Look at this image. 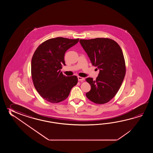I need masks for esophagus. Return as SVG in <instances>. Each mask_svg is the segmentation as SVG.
Segmentation results:
<instances>
[{
	"label": "esophagus",
	"instance_id": "34e87169",
	"mask_svg": "<svg viewBox=\"0 0 153 153\" xmlns=\"http://www.w3.org/2000/svg\"><path fill=\"white\" fill-rule=\"evenodd\" d=\"M78 80L79 81H83L84 80L85 78L81 77V76H78Z\"/></svg>",
	"mask_w": 153,
	"mask_h": 153
}]
</instances>
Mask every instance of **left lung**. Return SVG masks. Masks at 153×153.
I'll use <instances>...</instances> for the list:
<instances>
[{
    "mask_svg": "<svg viewBox=\"0 0 153 153\" xmlns=\"http://www.w3.org/2000/svg\"><path fill=\"white\" fill-rule=\"evenodd\" d=\"M79 42L88 54L92 65L100 70L96 80L88 78L91 90L86 94L90 101L104 104L117 94L124 80L126 67L120 46L112 39H80Z\"/></svg>",
    "mask_w": 153,
    "mask_h": 153,
    "instance_id": "obj_1",
    "label": "left lung"
}]
</instances>
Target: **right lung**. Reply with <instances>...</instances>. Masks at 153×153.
Returning a JSON list of instances; mask_svg holds the SVG:
<instances>
[{"mask_svg":"<svg viewBox=\"0 0 153 153\" xmlns=\"http://www.w3.org/2000/svg\"><path fill=\"white\" fill-rule=\"evenodd\" d=\"M79 39L62 37L50 39L38 46L31 61V74L36 91L45 100L52 103L65 100L73 87L78 82V78L67 76L61 69L65 65V52L78 43Z\"/></svg>","mask_w":153,"mask_h":153,"instance_id":"add662e5","label":"right lung"}]
</instances>
